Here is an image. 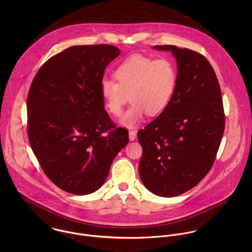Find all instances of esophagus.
Here are the masks:
<instances>
[{"label":"esophagus","mask_w":252,"mask_h":252,"mask_svg":"<svg viewBox=\"0 0 252 252\" xmlns=\"http://www.w3.org/2000/svg\"><path fill=\"white\" fill-rule=\"evenodd\" d=\"M136 138H137V133H136V131L130 130V131H129V139H130V141H135Z\"/></svg>","instance_id":"obj_1"}]
</instances>
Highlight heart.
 I'll list each match as a JSON object with an SVG mask.
<instances>
[{
    "instance_id": "heart-1",
    "label": "heart",
    "mask_w": 252,
    "mask_h": 252,
    "mask_svg": "<svg viewBox=\"0 0 252 252\" xmlns=\"http://www.w3.org/2000/svg\"><path fill=\"white\" fill-rule=\"evenodd\" d=\"M114 77L103 78L100 94L105 108L119 115L129 99L132 102L120 124L127 128L137 127L147 113L155 116L169 106L178 82V71L169 59H154L135 54L125 59L114 71Z\"/></svg>"
}]
</instances>
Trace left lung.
<instances>
[{
	"label": "left lung",
	"instance_id": "obj_1",
	"mask_svg": "<svg viewBox=\"0 0 252 252\" xmlns=\"http://www.w3.org/2000/svg\"><path fill=\"white\" fill-rule=\"evenodd\" d=\"M178 82L167 108L138 132L143 147L139 174L161 197H175L196 186L211 170L221 142L225 116L216 72L200 53L176 45Z\"/></svg>",
	"mask_w": 252,
	"mask_h": 252
}]
</instances>
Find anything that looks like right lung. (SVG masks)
<instances>
[{"label": "right lung", "instance_id": "right-lung-1", "mask_svg": "<svg viewBox=\"0 0 252 252\" xmlns=\"http://www.w3.org/2000/svg\"><path fill=\"white\" fill-rule=\"evenodd\" d=\"M120 54L109 44L73 45L36 72L27 98L28 137L44 174L75 195L97 191L128 144L105 109L100 82Z\"/></svg>", "mask_w": 252, "mask_h": 252}]
</instances>
